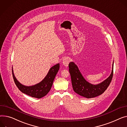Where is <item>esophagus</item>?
Returning a JSON list of instances; mask_svg holds the SVG:
<instances>
[{"instance_id":"34e87169","label":"esophagus","mask_w":127,"mask_h":127,"mask_svg":"<svg viewBox=\"0 0 127 127\" xmlns=\"http://www.w3.org/2000/svg\"><path fill=\"white\" fill-rule=\"evenodd\" d=\"M69 63V60L68 58L66 57V58H64L63 59V65L65 67H68Z\"/></svg>"}]
</instances>
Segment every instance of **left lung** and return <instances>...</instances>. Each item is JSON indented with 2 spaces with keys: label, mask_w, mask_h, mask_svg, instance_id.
<instances>
[{
  "label": "left lung",
  "mask_w": 127,
  "mask_h": 127,
  "mask_svg": "<svg viewBox=\"0 0 127 127\" xmlns=\"http://www.w3.org/2000/svg\"><path fill=\"white\" fill-rule=\"evenodd\" d=\"M113 63L112 71L109 77L98 84L94 85L84 78L78 66L73 62L69 64V71L70 74L72 88L74 91L79 95L87 98L97 96L107 89L112 80L113 74Z\"/></svg>",
  "instance_id": "obj_1"
}]
</instances>
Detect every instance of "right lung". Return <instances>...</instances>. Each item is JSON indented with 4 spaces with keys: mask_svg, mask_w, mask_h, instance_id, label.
Here are the masks:
<instances>
[{
    "mask_svg": "<svg viewBox=\"0 0 127 127\" xmlns=\"http://www.w3.org/2000/svg\"><path fill=\"white\" fill-rule=\"evenodd\" d=\"M60 64L59 63L50 68L45 77L40 82L32 86H25L21 84L16 78L12 67V74L15 83L17 87L23 94L32 97L41 98L45 96L51 89L56 75L58 73Z\"/></svg>",
    "mask_w": 127,
    "mask_h": 127,
    "instance_id": "1",
    "label": "right lung"
}]
</instances>
